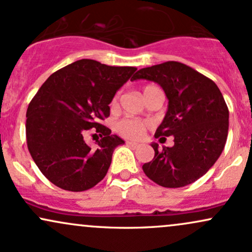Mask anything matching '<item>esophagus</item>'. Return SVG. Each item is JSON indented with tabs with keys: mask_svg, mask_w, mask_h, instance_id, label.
Segmentation results:
<instances>
[{
	"mask_svg": "<svg viewBox=\"0 0 252 252\" xmlns=\"http://www.w3.org/2000/svg\"><path fill=\"white\" fill-rule=\"evenodd\" d=\"M126 144H128L129 147H131V148H138V147H140V144L138 143H135V142H126Z\"/></svg>",
	"mask_w": 252,
	"mask_h": 252,
	"instance_id": "esophagus-1",
	"label": "esophagus"
}]
</instances>
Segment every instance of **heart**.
Instances as JSON below:
<instances>
[{"instance_id": "b5f03b06", "label": "heart", "mask_w": 252, "mask_h": 252, "mask_svg": "<svg viewBox=\"0 0 252 252\" xmlns=\"http://www.w3.org/2000/svg\"><path fill=\"white\" fill-rule=\"evenodd\" d=\"M155 88L153 85L146 86L143 92L148 91V90ZM114 103H116V98H115ZM147 128V123L142 122L140 120H134V118H124L117 123L116 129L121 135L126 138H131V140H137V138L142 137L144 130Z\"/></svg>"}]
</instances>
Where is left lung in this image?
Listing matches in <instances>:
<instances>
[{
    "instance_id": "1",
    "label": "left lung",
    "mask_w": 252,
    "mask_h": 252,
    "mask_svg": "<svg viewBox=\"0 0 252 252\" xmlns=\"http://www.w3.org/2000/svg\"><path fill=\"white\" fill-rule=\"evenodd\" d=\"M158 83L168 99V109L155 137L173 136L174 146L155 150L142 166L150 180L167 189L192 184L206 174L220 156L228 131V109L213 80L178 62L141 68L131 80Z\"/></svg>"
}]
</instances>
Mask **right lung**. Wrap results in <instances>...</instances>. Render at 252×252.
<instances>
[{"label":"right lung","instance_id":"obj_1","mask_svg":"<svg viewBox=\"0 0 252 252\" xmlns=\"http://www.w3.org/2000/svg\"><path fill=\"white\" fill-rule=\"evenodd\" d=\"M136 70L82 59L42 84L28 105L26 137L34 162L52 184L82 192L103 180L112 153L124 141L100 122L110 116L109 104ZM90 128L102 137L96 151L83 141Z\"/></svg>","mask_w":252,"mask_h":252}]
</instances>
